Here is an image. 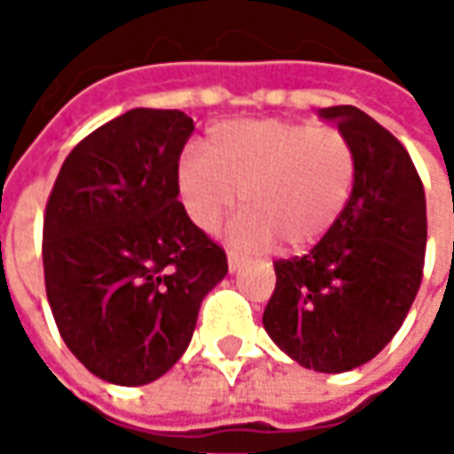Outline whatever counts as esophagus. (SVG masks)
<instances>
[{
    "mask_svg": "<svg viewBox=\"0 0 454 454\" xmlns=\"http://www.w3.org/2000/svg\"><path fill=\"white\" fill-rule=\"evenodd\" d=\"M243 262H246V257L243 255H238V253H233V250L228 253V270H231V272L240 270V265H243Z\"/></svg>",
    "mask_w": 454,
    "mask_h": 454,
    "instance_id": "esophagus-1",
    "label": "esophagus"
}]
</instances>
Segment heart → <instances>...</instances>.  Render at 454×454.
Segmentation results:
<instances>
[{"label":"heart","mask_w":454,"mask_h":454,"mask_svg":"<svg viewBox=\"0 0 454 454\" xmlns=\"http://www.w3.org/2000/svg\"><path fill=\"white\" fill-rule=\"evenodd\" d=\"M204 154L179 160V199L204 233L243 199L247 208L231 228L240 247H270L279 238L294 250L316 246L340 221L357 179L352 140L309 121L221 123L204 140Z\"/></svg>","instance_id":"obj_1"}]
</instances>
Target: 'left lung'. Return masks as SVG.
<instances>
[{"mask_svg":"<svg viewBox=\"0 0 454 454\" xmlns=\"http://www.w3.org/2000/svg\"><path fill=\"white\" fill-rule=\"evenodd\" d=\"M357 153V179L340 221L306 255L277 260L262 324L301 367L348 372L396 335L419 294L426 260V192L413 160L357 106H328Z\"/></svg>","mask_w":454,"mask_h":454,"instance_id":"left-lung-1","label":"left lung"}]
</instances>
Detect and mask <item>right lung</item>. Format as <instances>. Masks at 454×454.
<instances>
[{"mask_svg":"<svg viewBox=\"0 0 454 454\" xmlns=\"http://www.w3.org/2000/svg\"><path fill=\"white\" fill-rule=\"evenodd\" d=\"M194 121L130 109L65 158L43 218L45 294L58 331L99 380L140 387L184 355L199 306L226 277L223 247L177 199Z\"/></svg>","mask_w":454,"mask_h":454,"instance_id":"right-lung-1","label":"right lung"}]
</instances>
